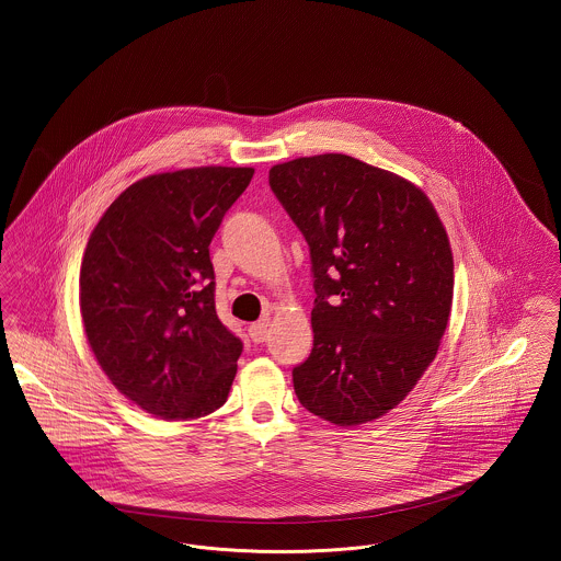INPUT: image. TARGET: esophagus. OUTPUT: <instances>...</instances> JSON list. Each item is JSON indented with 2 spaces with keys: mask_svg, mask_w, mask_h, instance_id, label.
<instances>
[{
  "mask_svg": "<svg viewBox=\"0 0 561 561\" xmlns=\"http://www.w3.org/2000/svg\"><path fill=\"white\" fill-rule=\"evenodd\" d=\"M248 334H250L252 343H265L268 339V321L261 320L256 321V323H252V325L248 328Z\"/></svg>",
  "mask_w": 561,
  "mask_h": 561,
  "instance_id": "34e87169",
  "label": "esophagus"
}]
</instances>
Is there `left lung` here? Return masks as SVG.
I'll list each match as a JSON object with an SVG mask.
<instances>
[{"label":"left lung","mask_w":561,"mask_h":561,"mask_svg":"<svg viewBox=\"0 0 561 561\" xmlns=\"http://www.w3.org/2000/svg\"><path fill=\"white\" fill-rule=\"evenodd\" d=\"M268 185L311 250L313 351L298 401L339 427L393 410L448 328L454 259L423 188L343 153L277 163Z\"/></svg>","instance_id":"obj_1"}]
</instances>
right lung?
Masks as SVG:
<instances>
[{
	"instance_id": "add662e5",
	"label": "right lung",
	"mask_w": 561,
	"mask_h": 561,
	"mask_svg": "<svg viewBox=\"0 0 561 561\" xmlns=\"http://www.w3.org/2000/svg\"><path fill=\"white\" fill-rule=\"evenodd\" d=\"M254 168L202 165L122 191L90 233L80 271L88 345L113 387L161 421L218 410L241 341L216 316L210 241Z\"/></svg>"
}]
</instances>
